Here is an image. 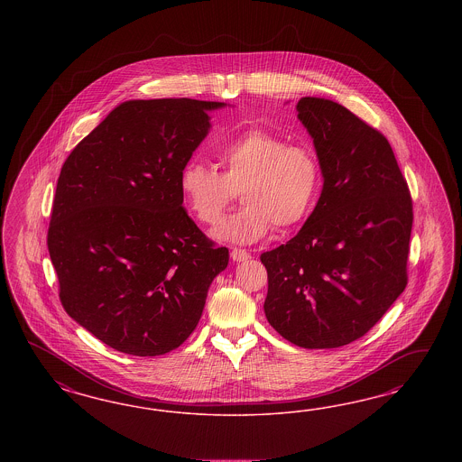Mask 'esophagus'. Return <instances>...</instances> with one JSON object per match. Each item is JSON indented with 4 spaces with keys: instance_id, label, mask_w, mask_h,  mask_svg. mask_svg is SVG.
<instances>
[{
    "instance_id": "obj_1",
    "label": "esophagus",
    "mask_w": 462,
    "mask_h": 462,
    "mask_svg": "<svg viewBox=\"0 0 462 462\" xmlns=\"http://www.w3.org/2000/svg\"><path fill=\"white\" fill-rule=\"evenodd\" d=\"M230 257L234 259V261H237V263H240V261H247L249 257H251V254L249 252L245 251V249H232V252H230Z\"/></svg>"
}]
</instances>
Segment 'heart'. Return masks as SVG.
<instances>
[{
    "label": "heart",
    "instance_id": "obj_1",
    "mask_svg": "<svg viewBox=\"0 0 462 462\" xmlns=\"http://www.w3.org/2000/svg\"><path fill=\"white\" fill-rule=\"evenodd\" d=\"M222 174L201 161L180 172V191L199 224L215 225L237 198L245 203L215 230L234 242H254L276 225L281 230L305 220L320 189L322 168L308 143H288L263 126L244 130L213 149Z\"/></svg>",
    "mask_w": 462,
    "mask_h": 462
}]
</instances>
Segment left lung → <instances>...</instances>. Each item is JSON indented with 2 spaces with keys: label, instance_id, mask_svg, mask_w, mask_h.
I'll use <instances>...</instances> for the list:
<instances>
[{
  "label": "left lung",
  "instance_id": "1",
  "mask_svg": "<svg viewBox=\"0 0 462 462\" xmlns=\"http://www.w3.org/2000/svg\"><path fill=\"white\" fill-rule=\"evenodd\" d=\"M323 174L313 213L261 254L264 313L298 347L334 349L365 336L403 293L413 224L406 180L386 137L336 101L301 98Z\"/></svg>",
  "mask_w": 462,
  "mask_h": 462
}]
</instances>
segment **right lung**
Wrapping results in <instances>:
<instances>
[{
	"mask_svg": "<svg viewBox=\"0 0 462 462\" xmlns=\"http://www.w3.org/2000/svg\"><path fill=\"white\" fill-rule=\"evenodd\" d=\"M218 101L134 99L66 159L47 247L70 319L112 349L161 356L191 336L228 249L182 208L180 172Z\"/></svg>",
	"mask_w": 462,
	"mask_h": 462,
	"instance_id": "add662e5",
	"label": "right lung"
}]
</instances>
